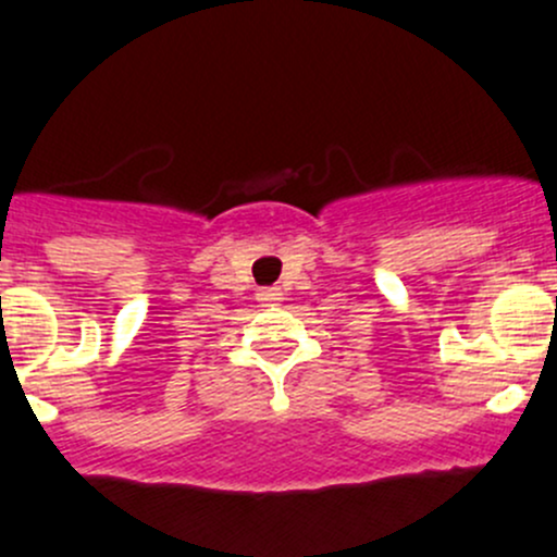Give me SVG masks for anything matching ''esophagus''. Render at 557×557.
I'll list each match as a JSON object with an SVG mask.
<instances>
[{
	"mask_svg": "<svg viewBox=\"0 0 557 557\" xmlns=\"http://www.w3.org/2000/svg\"><path fill=\"white\" fill-rule=\"evenodd\" d=\"M258 301L261 307H277L283 301V290L280 288H261L258 290Z\"/></svg>",
	"mask_w": 557,
	"mask_h": 557,
	"instance_id": "obj_1",
	"label": "esophagus"
}]
</instances>
